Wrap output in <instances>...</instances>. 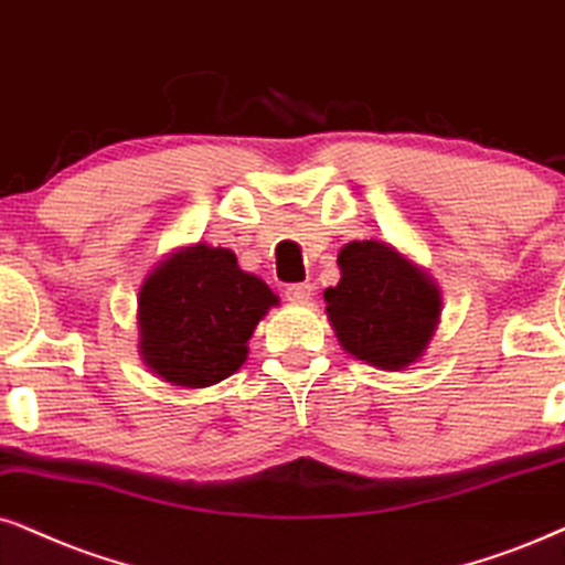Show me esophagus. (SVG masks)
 I'll return each instance as SVG.
<instances>
[{"instance_id": "1", "label": "esophagus", "mask_w": 565, "mask_h": 565, "mask_svg": "<svg viewBox=\"0 0 565 565\" xmlns=\"http://www.w3.org/2000/svg\"><path fill=\"white\" fill-rule=\"evenodd\" d=\"M284 295H287L289 302H299V305H305V302H310V297H312V284H307V281L289 284V287H287V291H284Z\"/></svg>"}]
</instances>
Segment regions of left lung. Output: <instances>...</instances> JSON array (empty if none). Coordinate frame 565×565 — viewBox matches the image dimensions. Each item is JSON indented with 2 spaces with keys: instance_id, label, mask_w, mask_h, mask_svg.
<instances>
[{
  "instance_id": "8db88e82",
  "label": "left lung",
  "mask_w": 565,
  "mask_h": 565,
  "mask_svg": "<svg viewBox=\"0 0 565 565\" xmlns=\"http://www.w3.org/2000/svg\"><path fill=\"white\" fill-rule=\"evenodd\" d=\"M341 281L326 289L328 318L356 360L402 370L423 354L438 323L440 295L417 266L383 242H349Z\"/></svg>"
}]
</instances>
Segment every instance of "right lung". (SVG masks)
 <instances>
[{
  "label": "right lung",
  "instance_id": "obj_1",
  "mask_svg": "<svg viewBox=\"0 0 565 565\" xmlns=\"http://www.w3.org/2000/svg\"><path fill=\"white\" fill-rule=\"evenodd\" d=\"M276 302L258 276L239 270L232 249H180L140 289V352L169 383L213 385L242 367L249 335Z\"/></svg>",
  "mask_w": 565,
  "mask_h": 565
}]
</instances>
